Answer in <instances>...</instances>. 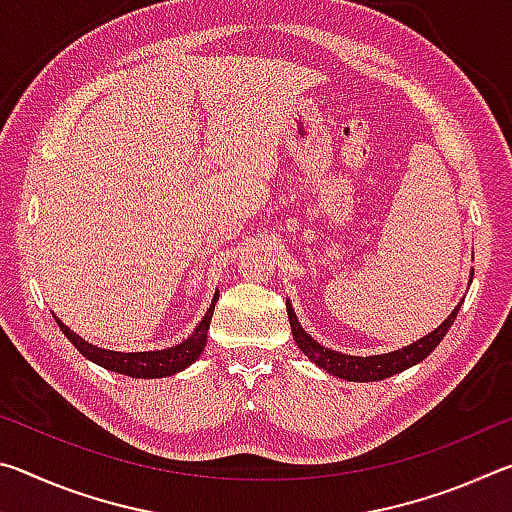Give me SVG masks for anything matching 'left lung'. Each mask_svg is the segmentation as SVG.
Listing matches in <instances>:
<instances>
[{
  "label": "left lung",
  "mask_w": 512,
  "mask_h": 512,
  "mask_svg": "<svg viewBox=\"0 0 512 512\" xmlns=\"http://www.w3.org/2000/svg\"><path fill=\"white\" fill-rule=\"evenodd\" d=\"M461 305L463 302H458L452 314L445 318V323L438 329H433V332L424 336V339L406 345V348H402V350H395L388 354H375V357H350V354H339L334 350H327V348H323V345L311 339L305 329H302V325L296 318V311H293L289 302H287V314H289L293 339H296L298 348L305 352V357L314 361L316 366H320L327 372H332L334 377H341L348 381H379V379H386L391 375H397V372L415 366V363H420L422 359H427L429 354L436 350V345L445 339L447 329L454 325Z\"/></svg>",
  "instance_id": "1"
}]
</instances>
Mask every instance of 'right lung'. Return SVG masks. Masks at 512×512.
<instances>
[{
  "mask_svg": "<svg viewBox=\"0 0 512 512\" xmlns=\"http://www.w3.org/2000/svg\"><path fill=\"white\" fill-rule=\"evenodd\" d=\"M219 296H214L210 309L203 316L201 323L194 329V334L189 336L187 341L180 345H173L169 350H158V352H112V350H101L97 345L85 343L81 336H76L72 329L67 325L60 323L56 318V323L76 350H79L85 359H90L94 363H99L106 370H115L119 375H128V377H140V379H155V377H169L176 375V372L185 370L187 366L201 357V352L205 348L207 341V329H210L212 323V314H214V305Z\"/></svg>",
  "mask_w": 512,
  "mask_h": 512,
  "instance_id": "obj_1",
  "label": "right lung"
}]
</instances>
